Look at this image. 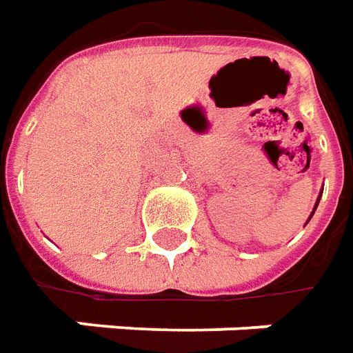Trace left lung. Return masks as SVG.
<instances>
[{
	"label": "left lung",
	"instance_id": "1",
	"mask_svg": "<svg viewBox=\"0 0 353 353\" xmlns=\"http://www.w3.org/2000/svg\"><path fill=\"white\" fill-rule=\"evenodd\" d=\"M321 194H323V192H321ZM321 194H319V197H317V201H316V205H314V211H312V214H310V216H308V221H306V224H308V222H310V219H312V216H314V212H316V209H317V205H319V199H321Z\"/></svg>",
	"mask_w": 353,
	"mask_h": 353
}]
</instances>
